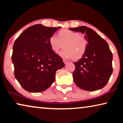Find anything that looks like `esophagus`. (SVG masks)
Segmentation results:
<instances>
[{"mask_svg": "<svg viewBox=\"0 0 123 123\" xmlns=\"http://www.w3.org/2000/svg\"><path fill=\"white\" fill-rule=\"evenodd\" d=\"M68 61H67V60H63V62L64 63H65V65H66V64H67L68 63Z\"/></svg>", "mask_w": 123, "mask_h": 123, "instance_id": "esophagus-1", "label": "esophagus"}]
</instances>
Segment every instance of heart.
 I'll return each instance as SVG.
<instances>
[{
  "label": "heart",
  "mask_w": 123,
  "mask_h": 123,
  "mask_svg": "<svg viewBox=\"0 0 123 123\" xmlns=\"http://www.w3.org/2000/svg\"><path fill=\"white\" fill-rule=\"evenodd\" d=\"M58 36V38L52 35L49 40L50 47L54 52H58L64 45L65 49L60 54L62 57H72L73 60H78L83 57L89 44L86 37L69 30L60 31Z\"/></svg>",
  "instance_id": "b5f03b06"
}]
</instances>
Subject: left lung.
I'll list each match as a JSON object with an SVG mask.
<instances>
[{
    "instance_id": "left-lung-1",
    "label": "left lung",
    "mask_w": 123,
    "mask_h": 123,
    "mask_svg": "<svg viewBox=\"0 0 123 123\" xmlns=\"http://www.w3.org/2000/svg\"><path fill=\"white\" fill-rule=\"evenodd\" d=\"M69 30L85 34L88 46L85 54L74 62V81L86 91H95L106 85L113 72V55L108 44L94 31L85 26L69 28Z\"/></svg>"
}]
</instances>
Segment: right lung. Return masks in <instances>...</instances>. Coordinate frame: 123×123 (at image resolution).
Here are the masks:
<instances>
[{
    "label": "right lung",
    "instance_id": "right-lung-1",
    "mask_svg": "<svg viewBox=\"0 0 123 123\" xmlns=\"http://www.w3.org/2000/svg\"><path fill=\"white\" fill-rule=\"evenodd\" d=\"M60 28L35 25L15 40L11 56L14 75L26 91L45 90L54 83L56 71L65 66L62 58L51 49L49 43L50 37Z\"/></svg>",
    "mask_w": 123,
    "mask_h": 123
}]
</instances>
